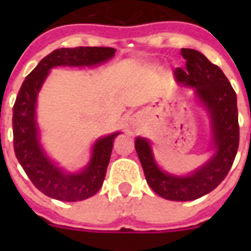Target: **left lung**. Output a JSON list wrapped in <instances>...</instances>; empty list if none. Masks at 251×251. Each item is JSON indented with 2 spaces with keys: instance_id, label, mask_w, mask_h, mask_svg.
Here are the masks:
<instances>
[{
  "instance_id": "left-lung-1",
  "label": "left lung",
  "mask_w": 251,
  "mask_h": 251,
  "mask_svg": "<svg viewBox=\"0 0 251 251\" xmlns=\"http://www.w3.org/2000/svg\"><path fill=\"white\" fill-rule=\"evenodd\" d=\"M181 54L186 66L176 69V80L195 88V96L210 116L214 155L191 175L175 176L157 167L147 139L138 137L135 150L151 189L165 199L185 202L208 194L226 178L237 153L240 126L237 96L222 69L194 49L182 48Z\"/></svg>"
}]
</instances>
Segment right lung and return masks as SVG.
<instances>
[{"mask_svg":"<svg viewBox=\"0 0 251 251\" xmlns=\"http://www.w3.org/2000/svg\"><path fill=\"white\" fill-rule=\"evenodd\" d=\"M116 49L106 47H76L53 50L29 73L18 92L13 108L14 152L31 182L50 198L78 202L100 190L109 164L114 138L110 134L96 141L92 157L79 173H66L49 160L39 142L36 98L49 70L56 66H95L114 56Z\"/></svg>","mask_w":251,"mask_h":251,"instance_id":"obj_1","label":"right lung"}]
</instances>
